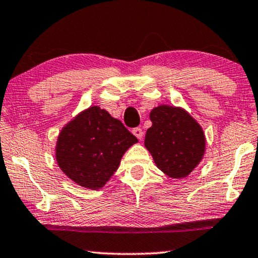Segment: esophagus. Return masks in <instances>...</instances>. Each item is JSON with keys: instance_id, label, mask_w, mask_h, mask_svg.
Segmentation results:
<instances>
[{"instance_id": "1", "label": "esophagus", "mask_w": 258, "mask_h": 258, "mask_svg": "<svg viewBox=\"0 0 258 258\" xmlns=\"http://www.w3.org/2000/svg\"><path fill=\"white\" fill-rule=\"evenodd\" d=\"M133 134H134V135H135L139 140H142V137H143V130L141 129V128H134V129H133Z\"/></svg>"}]
</instances>
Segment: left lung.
Instances as JSON below:
<instances>
[{
  "instance_id": "obj_1",
  "label": "left lung",
  "mask_w": 258,
  "mask_h": 258,
  "mask_svg": "<svg viewBox=\"0 0 258 258\" xmlns=\"http://www.w3.org/2000/svg\"><path fill=\"white\" fill-rule=\"evenodd\" d=\"M153 125L144 146L157 168L172 178L186 177L202 160L206 137L201 125L184 109L160 105L150 112Z\"/></svg>"
}]
</instances>
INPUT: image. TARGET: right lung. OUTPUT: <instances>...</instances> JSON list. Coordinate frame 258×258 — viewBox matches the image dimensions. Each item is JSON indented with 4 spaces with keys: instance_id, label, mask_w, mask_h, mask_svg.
Returning <instances> with one entry per match:
<instances>
[{
    "instance_id": "obj_1",
    "label": "right lung",
    "mask_w": 258,
    "mask_h": 258,
    "mask_svg": "<svg viewBox=\"0 0 258 258\" xmlns=\"http://www.w3.org/2000/svg\"><path fill=\"white\" fill-rule=\"evenodd\" d=\"M137 139L97 105L77 115L59 133L56 161L77 184L101 189L117 170L123 154Z\"/></svg>"
}]
</instances>
